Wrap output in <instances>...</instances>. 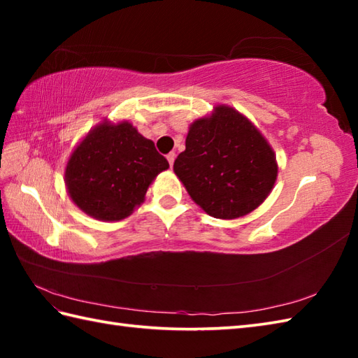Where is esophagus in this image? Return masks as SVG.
I'll list each match as a JSON object with an SVG mask.
<instances>
[{"label": "esophagus", "instance_id": "34e87169", "mask_svg": "<svg viewBox=\"0 0 358 358\" xmlns=\"http://www.w3.org/2000/svg\"><path fill=\"white\" fill-rule=\"evenodd\" d=\"M175 157H177V155H175V152H171V154H169V155H167V162H169V166H171V167L173 166V162H175Z\"/></svg>", "mask_w": 358, "mask_h": 358}]
</instances>
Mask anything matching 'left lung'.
<instances>
[{"instance_id": "8db88e82", "label": "left lung", "mask_w": 358, "mask_h": 358, "mask_svg": "<svg viewBox=\"0 0 358 358\" xmlns=\"http://www.w3.org/2000/svg\"><path fill=\"white\" fill-rule=\"evenodd\" d=\"M173 172L208 215L235 220L268 199L278 164L252 121L231 106L217 104L189 126L186 149L175 159Z\"/></svg>"}]
</instances>
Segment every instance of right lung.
<instances>
[{
	"label": "right lung",
	"instance_id": "add662e5",
	"mask_svg": "<svg viewBox=\"0 0 358 358\" xmlns=\"http://www.w3.org/2000/svg\"><path fill=\"white\" fill-rule=\"evenodd\" d=\"M169 167L152 140L129 121L108 118L90 129L67 159V195L95 220L120 222L146 199L152 181Z\"/></svg>",
	"mask_w": 358,
	"mask_h": 358
}]
</instances>
